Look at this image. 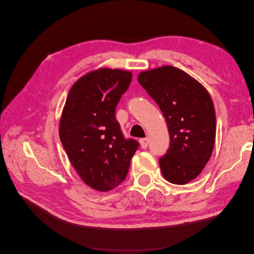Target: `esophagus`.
<instances>
[{"mask_svg":"<svg viewBox=\"0 0 254 254\" xmlns=\"http://www.w3.org/2000/svg\"><path fill=\"white\" fill-rule=\"evenodd\" d=\"M140 144H141V147L143 149L147 148V146H148V139H147V137H145V139H141L140 140Z\"/></svg>","mask_w":254,"mask_h":254,"instance_id":"esophagus-1","label":"esophagus"}]
</instances>
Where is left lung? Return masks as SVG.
I'll return each instance as SVG.
<instances>
[{"mask_svg":"<svg viewBox=\"0 0 254 254\" xmlns=\"http://www.w3.org/2000/svg\"><path fill=\"white\" fill-rule=\"evenodd\" d=\"M137 81L163 112L171 145L159 160L164 178L187 184L200 175L212 156L216 117L207 90L172 65L141 72Z\"/></svg>","mask_w":254,"mask_h":254,"instance_id":"1","label":"left lung"}]
</instances>
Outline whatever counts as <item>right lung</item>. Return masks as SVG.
Returning a JSON list of instances; mask_svg holds the SVG:
<instances>
[{
    "instance_id": "1",
    "label": "right lung",
    "mask_w": 254,
    "mask_h": 254,
    "mask_svg": "<svg viewBox=\"0 0 254 254\" xmlns=\"http://www.w3.org/2000/svg\"><path fill=\"white\" fill-rule=\"evenodd\" d=\"M132 73L103 67L76 81L64 107L59 136L72 166L88 187L108 191L126 178L139 143L126 140L115 107Z\"/></svg>"
}]
</instances>
